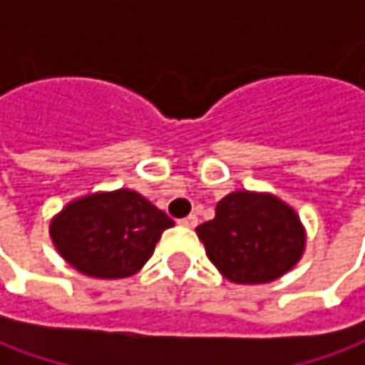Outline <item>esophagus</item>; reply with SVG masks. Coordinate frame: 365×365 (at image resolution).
<instances>
[{"instance_id":"esophagus-1","label":"esophagus","mask_w":365,"mask_h":365,"mask_svg":"<svg viewBox=\"0 0 365 365\" xmlns=\"http://www.w3.org/2000/svg\"><path fill=\"white\" fill-rule=\"evenodd\" d=\"M178 223H180L182 227H195V225L199 223V219H197V215H189V217L180 219Z\"/></svg>"}]
</instances>
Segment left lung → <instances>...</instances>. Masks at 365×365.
<instances>
[{
	"instance_id": "1",
	"label": "left lung",
	"mask_w": 365,
	"mask_h": 365,
	"mask_svg": "<svg viewBox=\"0 0 365 365\" xmlns=\"http://www.w3.org/2000/svg\"><path fill=\"white\" fill-rule=\"evenodd\" d=\"M209 259L235 284H266L302 258L307 233L297 211L272 192L233 190L197 230Z\"/></svg>"
}]
</instances>
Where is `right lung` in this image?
<instances>
[{"label":"right lung","instance_id":"add662e5","mask_svg":"<svg viewBox=\"0 0 365 365\" xmlns=\"http://www.w3.org/2000/svg\"><path fill=\"white\" fill-rule=\"evenodd\" d=\"M175 221L130 189L101 190L66 203L50 221V240L75 270L115 280L142 270Z\"/></svg>","mask_w":365,"mask_h":365}]
</instances>
